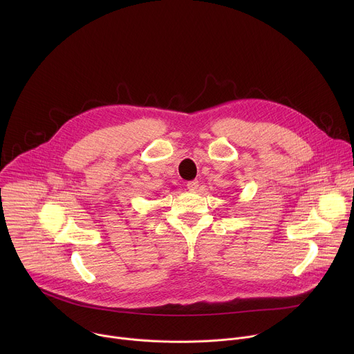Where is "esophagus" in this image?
<instances>
[{
	"label": "esophagus",
	"instance_id": "obj_1",
	"mask_svg": "<svg viewBox=\"0 0 354 354\" xmlns=\"http://www.w3.org/2000/svg\"><path fill=\"white\" fill-rule=\"evenodd\" d=\"M187 189L190 190V192H194V190H197L198 189V180H190V182H187Z\"/></svg>",
	"mask_w": 354,
	"mask_h": 354
}]
</instances>
